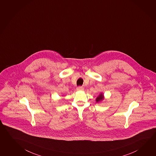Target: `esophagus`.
<instances>
[{"mask_svg": "<svg viewBox=\"0 0 156 156\" xmlns=\"http://www.w3.org/2000/svg\"><path fill=\"white\" fill-rule=\"evenodd\" d=\"M84 90V88L82 87V86H79L77 88V91H83Z\"/></svg>", "mask_w": 156, "mask_h": 156, "instance_id": "34e87169", "label": "esophagus"}]
</instances>
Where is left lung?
<instances>
[{
    "mask_svg": "<svg viewBox=\"0 0 156 156\" xmlns=\"http://www.w3.org/2000/svg\"><path fill=\"white\" fill-rule=\"evenodd\" d=\"M103 99H104V95L103 94H99V96L97 97L96 101L97 103H98V102L102 101Z\"/></svg>",
    "mask_w": 156,
    "mask_h": 156,
    "instance_id": "obj_1",
    "label": "left lung"
}]
</instances>
